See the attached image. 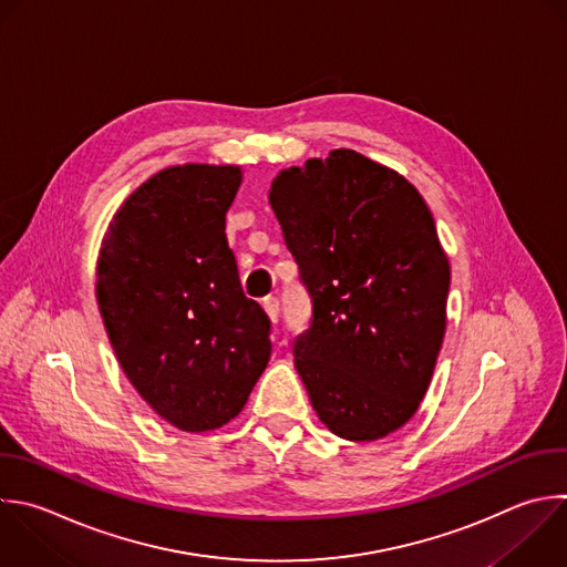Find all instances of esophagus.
Returning <instances> with one entry per match:
<instances>
[{"mask_svg": "<svg viewBox=\"0 0 567 567\" xmlns=\"http://www.w3.org/2000/svg\"><path fill=\"white\" fill-rule=\"evenodd\" d=\"M264 310H266V315H268V319H270L272 323L279 321V301H277L275 297H266V299H264Z\"/></svg>", "mask_w": 567, "mask_h": 567, "instance_id": "34e87169", "label": "esophagus"}]
</instances>
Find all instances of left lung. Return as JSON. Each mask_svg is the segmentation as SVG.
I'll use <instances>...</instances> for the list:
<instances>
[{
  "label": "left lung",
  "instance_id": "obj_1",
  "mask_svg": "<svg viewBox=\"0 0 567 567\" xmlns=\"http://www.w3.org/2000/svg\"><path fill=\"white\" fill-rule=\"evenodd\" d=\"M312 297L295 365L321 423L348 441L405 425L447 326L450 261L421 193L350 148L277 173L268 193Z\"/></svg>",
  "mask_w": 567,
  "mask_h": 567
}]
</instances>
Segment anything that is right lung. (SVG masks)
<instances>
[{
	"mask_svg": "<svg viewBox=\"0 0 567 567\" xmlns=\"http://www.w3.org/2000/svg\"><path fill=\"white\" fill-rule=\"evenodd\" d=\"M237 164L151 175L113 215L95 297L115 357L140 396L184 432H210L246 405L270 361V321L239 284L226 213Z\"/></svg>",
	"mask_w": 567,
	"mask_h": 567,
	"instance_id": "add662e5",
	"label": "right lung"
}]
</instances>
